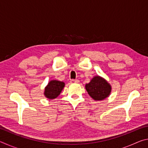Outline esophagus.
<instances>
[{
  "mask_svg": "<svg viewBox=\"0 0 148 148\" xmlns=\"http://www.w3.org/2000/svg\"><path fill=\"white\" fill-rule=\"evenodd\" d=\"M71 83H79V81L78 79H71Z\"/></svg>",
  "mask_w": 148,
  "mask_h": 148,
  "instance_id": "obj_1",
  "label": "esophagus"
}]
</instances>
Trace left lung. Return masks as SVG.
Segmentation results:
<instances>
[{
    "mask_svg": "<svg viewBox=\"0 0 148 148\" xmlns=\"http://www.w3.org/2000/svg\"><path fill=\"white\" fill-rule=\"evenodd\" d=\"M86 89L90 96L96 101L106 99L111 92L110 84L100 76L93 77L89 84L86 85Z\"/></svg>",
    "mask_w": 148,
    "mask_h": 148,
    "instance_id": "8db88e82",
    "label": "left lung"
}]
</instances>
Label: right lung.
Listing matches in <instances>:
<instances>
[{
    "label": "right lung",
    "mask_w": 148,
    "mask_h": 148,
    "mask_svg": "<svg viewBox=\"0 0 148 148\" xmlns=\"http://www.w3.org/2000/svg\"><path fill=\"white\" fill-rule=\"evenodd\" d=\"M64 87V83L62 82L52 80L49 82L47 87L45 88L44 95L49 99H56L61 93L62 89Z\"/></svg>",
    "instance_id": "1"
}]
</instances>
